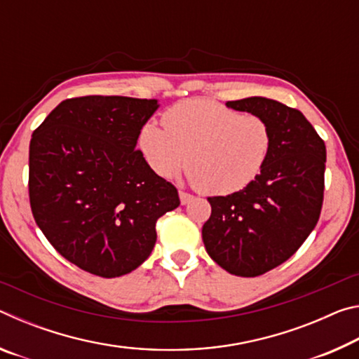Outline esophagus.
I'll use <instances>...</instances> for the list:
<instances>
[{
	"mask_svg": "<svg viewBox=\"0 0 359 359\" xmlns=\"http://www.w3.org/2000/svg\"><path fill=\"white\" fill-rule=\"evenodd\" d=\"M179 198H180V203L182 204H188L193 199L191 194L187 193V191H179Z\"/></svg>",
	"mask_w": 359,
	"mask_h": 359,
	"instance_id": "34e87169",
	"label": "esophagus"
}]
</instances>
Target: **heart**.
Segmentation results:
<instances>
[{"instance_id":"1","label":"heart","mask_w":359,"mask_h":359,"mask_svg":"<svg viewBox=\"0 0 359 359\" xmlns=\"http://www.w3.org/2000/svg\"><path fill=\"white\" fill-rule=\"evenodd\" d=\"M163 126L147 121L136 145L147 166L171 177L185 165L204 193L226 196L245 190L269 161L274 137L257 114H241L210 100H188L163 114Z\"/></svg>"}]
</instances>
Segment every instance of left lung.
Here are the masks:
<instances>
[{
	"label": "left lung",
	"mask_w": 359,
	"mask_h": 359,
	"mask_svg": "<svg viewBox=\"0 0 359 359\" xmlns=\"http://www.w3.org/2000/svg\"><path fill=\"white\" fill-rule=\"evenodd\" d=\"M226 106L261 115L274 145L250 187L208 198L212 214L203 226V241L209 257L229 274L257 277L294 255L317 224L326 147L302 112L276 100L252 96Z\"/></svg>",
	"instance_id": "left-lung-1"
}]
</instances>
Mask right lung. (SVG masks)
<instances>
[{
    "mask_svg": "<svg viewBox=\"0 0 359 359\" xmlns=\"http://www.w3.org/2000/svg\"><path fill=\"white\" fill-rule=\"evenodd\" d=\"M156 100H65L29 142V204L53 248L90 274H128L149 258L156 220L179 208L177 188L136 149Z\"/></svg>",
    "mask_w": 359,
    "mask_h": 359,
    "instance_id": "1",
    "label": "right lung"
}]
</instances>
